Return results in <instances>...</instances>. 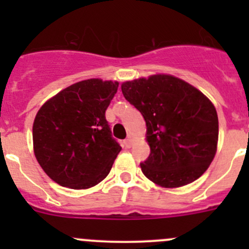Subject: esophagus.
Listing matches in <instances>:
<instances>
[{"mask_svg": "<svg viewBox=\"0 0 249 249\" xmlns=\"http://www.w3.org/2000/svg\"><path fill=\"white\" fill-rule=\"evenodd\" d=\"M124 145H125V148H131V145H132L131 137H129V139H126L124 141Z\"/></svg>", "mask_w": 249, "mask_h": 249, "instance_id": "1", "label": "esophagus"}]
</instances>
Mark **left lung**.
Instances as JSON below:
<instances>
[{
    "instance_id": "left-lung-1",
    "label": "left lung",
    "mask_w": 249,
    "mask_h": 249,
    "mask_svg": "<svg viewBox=\"0 0 249 249\" xmlns=\"http://www.w3.org/2000/svg\"><path fill=\"white\" fill-rule=\"evenodd\" d=\"M125 99L143 115L150 154L143 175L162 188L201 177L218 145L214 105L199 89L171 74H152L122 84Z\"/></svg>"
}]
</instances>
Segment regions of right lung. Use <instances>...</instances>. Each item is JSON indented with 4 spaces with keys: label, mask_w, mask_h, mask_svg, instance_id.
<instances>
[{
    "label": "right lung",
    "mask_w": 249,
    "mask_h": 249,
    "mask_svg": "<svg viewBox=\"0 0 249 249\" xmlns=\"http://www.w3.org/2000/svg\"><path fill=\"white\" fill-rule=\"evenodd\" d=\"M119 83L91 78L50 97L32 126L34 153L61 187L89 189L107 177L122 147L112 137L106 109Z\"/></svg>",
    "instance_id": "obj_1"
}]
</instances>
